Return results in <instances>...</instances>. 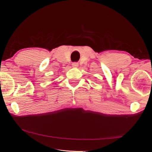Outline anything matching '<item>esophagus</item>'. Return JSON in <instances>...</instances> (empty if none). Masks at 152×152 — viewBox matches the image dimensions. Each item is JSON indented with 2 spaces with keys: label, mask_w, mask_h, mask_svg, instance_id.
<instances>
[{
  "label": "esophagus",
  "mask_w": 152,
  "mask_h": 152,
  "mask_svg": "<svg viewBox=\"0 0 152 152\" xmlns=\"http://www.w3.org/2000/svg\"><path fill=\"white\" fill-rule=\"evenodd\" d=\"M78 66V63H76V62H74V63H72V67H77Z\"/></svg>",
  "instance_id": "34e87169"
}]
</instances>
